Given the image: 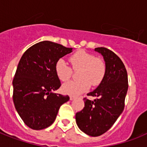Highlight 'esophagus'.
Returning <instances> with one entry per match:
<instances>
[{"label":"esophagus","instance_id":"esophagus-1","mask_svg":"<svg viewBox=\"0 0 147 147\" xmlns=\"http://www.w3.org/2000/svg\"><path fill=\"white\" fill-rule=\"evenodd\" d=\"M75 98H76V97H74V96H70V100H74V99H75Z\"/></svg>","mask_w":147,"mask_h":147}]
</instances>
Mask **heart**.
<instances>
[{
	"instance_id": "heart-1",
	"label": "heart",
	"mask_w": 147,
	"mask_h": 147,
	"mask_svg": "<svg viewBox=\"0 0 147 147\" xmlns=\"http://www.w3.org/2000/svg\"><path fill=\"white\" fill-rule=\"evenodd\" d=\"M69 62L74 70H80L78 77L80 80L71 81L62 86L64 93L77 96L87 92L91 87L98 86L101 83L106 74V64L100 58L86 51L78 50L69 57ZM55 73L62 82H67L72 75V69L64 60L60 59L55 66Z\"/></svg>"
}]
</instances>
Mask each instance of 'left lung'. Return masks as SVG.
Wrapping results in <instances>:
<instances>
[{"label": "left lung", "instance_id": "1", "mask_svg": "<svg viewBox=\"0 0 147 147\" xmlns=\"http://www.w3.org/2000/svg\"><path fill=\"white\" fill-rule=\"evenodd\" d=\"M94 51L103 55L106 74L96 89L87 94L96 99L84 98L85 107L76 113V120L82 132L98 137L107 132L123 112L128 78L123 62L114 52L105 47H98Z\"/></svg>", "mask_w": 147, "mask_h": 147}]
</instances>
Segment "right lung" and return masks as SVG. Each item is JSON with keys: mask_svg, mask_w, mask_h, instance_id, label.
Wrapping results in <instances>:
<instances>
[{"mask_svg": "<svg viewBox=\"0 0 147 147\" xmlns=\"http://www.w3.org/2000/svg\"><path fill=\"white\" fill-rule=\"evenodd\" d=\"M72 48L51 41L36 43L22 55L13 80V100L24 123L42 130L54 122L61 105L69 95L54 93L61 86L55 66Z\"/></svg>", "mask_w": 147, "mask_h": 147, "instance_id": "obj_1", "label": "right lung"}]
</instances>
